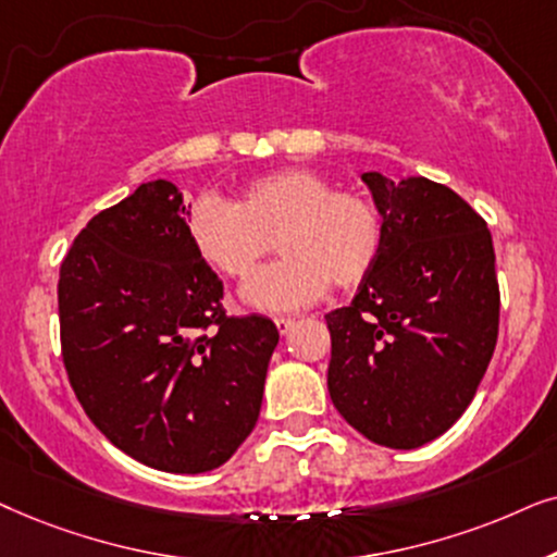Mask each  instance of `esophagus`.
<instances>
[{"instance_id":"34e87169","label":"esophagus","mask_w":557,"mask_h":557,"mask_svg":"<svg viewBox=\"0 0 557 557\" xmlns=\"http://www.w3.org/2000/svg\"><path fill=\"white\" fill-rule=\"evenodd\" d=\"M274 325H277V331L283 333V336H285V333H290V329H293V325H295V318L277 315V318H274Z\"/></svg>"}]
</instances>
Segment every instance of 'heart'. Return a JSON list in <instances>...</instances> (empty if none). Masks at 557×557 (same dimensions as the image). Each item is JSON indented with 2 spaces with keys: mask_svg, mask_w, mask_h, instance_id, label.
<instances>
[{
  "mask_svg": "<svg viewBox=\"0 0 557 557\" xmlns=\"http://www.w3.org/2000/svg\"><path fill=\"white\" fill-rule=\"evenodd\" d=\"M190 247L228 280H247L244 300L259 310H298L338 290L361 285L380 264L387 224L380 203L364 190L338 188L336 181L308 168L274 170L244 185L236 203L203 193L185 219Z\"/></svg>",
  "mask_w": 557,
  "mask_h": 557,
  "instance_id": "obj_1",
  "label": "heart"
}]
</instances>
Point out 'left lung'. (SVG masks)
Instances as JSON below:
<instances>
[{
	"label": "left lung",
	"mask_w": 557,
	"mask_h": 557,
	"mask_svg": "<svg viewBox=\"0 0 557 557\" xmlns=\"http://www.w3.org/2000/svg\"><path fill=\"white\" fill-rule=\"evenodd\" d=\"M387 224L380 264L325 315L329 392L364 438L420 448L461 418L492 361L499 283L486 221L428 177L364 173Z\"/></svg>",
	"instance_id": "left-lung-1"
}]
</instances>
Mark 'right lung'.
Segmentation results:
<instances>
[{
  "mask_svg": "<svg viewBox=\"0 0 557 557\" xmlns=\"http://www.w3.org/2000/svg\"><path fill=\"white\" fill-rule=\"evenodd\" d=\"M170 181L143 183L88 221L61 262L65 372L119 450L170 473L219 469L255 430L280 333L226 315Z\"/></svg>",
  "mask_w": 557,
  "mask_h": 557,
  "instance_id": "obj_1",
  "label": "right lung"
}]
</instances>
